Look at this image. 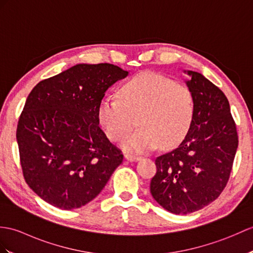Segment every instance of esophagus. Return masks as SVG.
<instances>
[{
    "instance_id": "esophagus-1",
    "label": "esophagus",
    "mask_w": 253,
    "mask_h": 253,
    "mask_svg": "<svg viewBox=\"0 0 253 253\" xmlns=\"http://www.w3.org/2000/svg\"><path fill=\"white\" fill-rule=\"evenodd\" d=\"M125 158L127 161H130V162H136V161H139L140 160V156L138 155H134V154H130V153H126L125 154Z\"/></svg>"
}]
</instances>
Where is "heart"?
Listing matches in <instances>:
<instances>
[{"mask_svg": "<svg viewBox=\"0 0 253 253\" xmlns=\"http://www.w3.org/2000/svg\"><path fill=\"white\" fill-rule=\"evenodd\" d=\"M98 122L117 141L138 123L141 128L123 141L127 150L144 152L171 149L186 136L194 116V96L185 85L166 76L144 72L128 80L119 98L104 97L98 105Z\"/></svg>", "mask_w": 253, "mask_h": 253, "instance_id": "obj_1", "label": "heart"}]
</instances>
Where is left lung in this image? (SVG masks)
<instances>
[{
	"label": "left lung",
	"instance_id": "1",
	"mask_svg": "<svg viewBox=\"0 0 253 253\" xmlns=\"http://www.w3.org/2000/svg\"><path fill=\"white\" fill-rule=\"evenodd\" d=\"M186 72V71H185ZM194 116L182 142L156 157L150 191L169 212L186 214L212 203L224 190L238 146L236 124L224 93L198 72L187 71Z\"/></svg>",
	"mask_w": 253,
	"mask_h": 253
}]
</instances>
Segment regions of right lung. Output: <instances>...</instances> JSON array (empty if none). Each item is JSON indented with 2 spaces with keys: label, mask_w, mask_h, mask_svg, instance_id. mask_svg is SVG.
<instances>
[{
  "label": "right lung",
  "mask_w": 253,
  "mask_h": 253,
  "mask_svg": "<svg viewBox=\"0 0 253 253\" xmlns=\"http://www.w3.org/2000/svg\"><path fill=\"white\" fill-rule=\"evenodd\" d=\"M128 71L110 63H81L41 81L17 125L23 178L38 196L71 210L98 196L123 162L99 127L105 91Z\"/></svg>",
  "instance_id": "1"
}]
</instances>
